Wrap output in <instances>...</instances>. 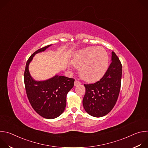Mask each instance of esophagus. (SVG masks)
I'll list each match as a JSON object with an SVG mask.
<instances>
[{
	"label": "esophagus",
	"instance_id": "34e87169",
	"mask_svg": "<svg viewBox=\"0 0 148 148\" xmlns=\"http://www.w3.org/2000/svg\"><path fill=\"white\" fill-rule=\"evenodd\" d=\"M79 84H81V82L79 81L78 80H75L74 81V86H78V85H79Z\"/></svg>",
	"mask_w": 148,
	"mask_h": 148
}]
</instances>
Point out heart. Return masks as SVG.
I'll list each match as a JSON object with an SVG mask.
<instances>
[{
    "mask_svg": "<svg viewBox=\"0 0 148 148\" xmlns=\"http://www.w3.org/2000/svg\"><path fill=\"white\" fill-rule=\"evenodd\" d=\"M73 64L79 69V75L83 79L92 82L100 78L106 71L108 57L102 47H89L79 53L73 60Z\"/></svg>",
    "mask_w": 148,
    "mask_h": 148,
    "instance_id": "b5f03b06",
    "label": "heart"
}]
</instances>
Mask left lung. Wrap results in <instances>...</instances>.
Wrapping results in <instances>:
<instances>
[{
  "mask_svg": "<svg viewBox=\"0 0 148 148\" xmlns=\"http://www.w3.org/2000/svg\"><path fill=\"white\" fill-rule=\"evenodd\" d=\"M122 64L112 52V62L103 76L92 84H84L86 93L82 103L86 111L95 117L108 114L117 101L121 85Z\"/></svg>",
  "mask_w": 148,
  "mask_h": 148,
  "instance_id": "left-lung-1",
  "label": "left lung"
}]
</instances>
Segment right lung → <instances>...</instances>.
<instances>
[{"label": "right lung", "mask_w": 148, "mask_h": 148, "mask_svg": "<svg viewBox=\"0 0 148 148\" xmlns=\"http://www.w3.org/2000/svg\"><path fill=\"white\" fill-rule=\"evenodd\" d=\"M51 45L37 50L30 56L24 73L25 89L30 103L38 114L47 119L56 118L64 112L67 94L73 87L75 81L61 75L44 81H36L31 77L29 71L30 62L36 54L45 51Z\"/></svg>", "instance_id": "add662e5"}]
</instances>
